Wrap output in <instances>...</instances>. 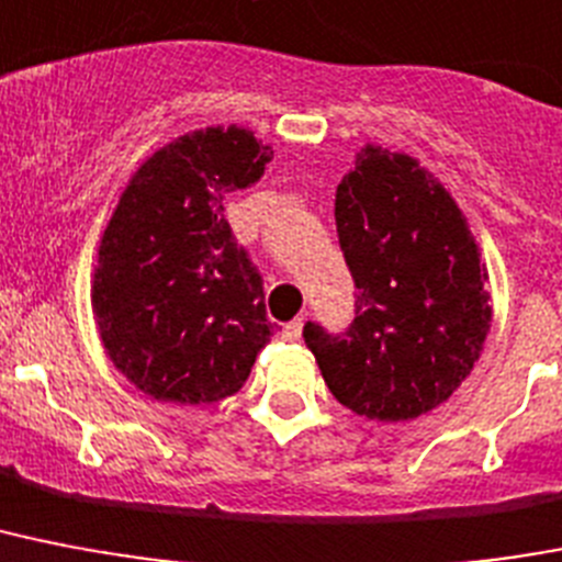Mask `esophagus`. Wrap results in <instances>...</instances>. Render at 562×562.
I'll return each mask as SVG.
<instances>
[{"label":"esophagus","mask_w":562,"mask_h":562,"mask_svg":"<svg viewBox=\"0 0 562 562\" xmlns=\"http://www.w3.org/2000/svg\"><path fill=\"white\" fill-rule=\"evenodd\" d=\"M300 335H303V321H300V317L282 326V340H289V344H294V340H300Z\"/></svg>","instance_id":"1"}]
</instances>
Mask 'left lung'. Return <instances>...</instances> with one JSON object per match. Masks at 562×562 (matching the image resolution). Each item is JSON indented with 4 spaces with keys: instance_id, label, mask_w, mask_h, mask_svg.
Returning a JSON list of instances; mask_svg holds the SVG:
<instances>
[{
    "instance_id": "obj_1",
    "label": "left lung",
    "mask_w": 562,
    "mask_h": 562,
    "mask_svg": "<svg viewBox=\"0 0 562 562\" xmlns=\"http://www.w3.org/2000/svg\"><path fill=\"white\" fill-rule=\"evenodd\" d=\"M335 222L355 321L344 337L305 323V346L346 409L413 422L462 386L494 321L471 225L413 155L375 144L337 184Z\"/></svg>"
}]
</instances>
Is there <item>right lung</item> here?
Masks as SVG:
<instances>
[{"label": "right lung", "instance_id": "add662e5", "mask_svg": "<svg viewBox=\"0 0 562 562\" xmlns=\"http://www.w3.org/2000/svg\"><path fill=\"white\" fill-rule=\"evenodd\" d=\"M271 155L245 126H207L155 149L123 187L100 236L91 312L109 360L149 398H227L268 344L262 277L222 202L257 184Z\"/></svg>", "mask_w": 562, "mask_h": 562}]
</instances>
